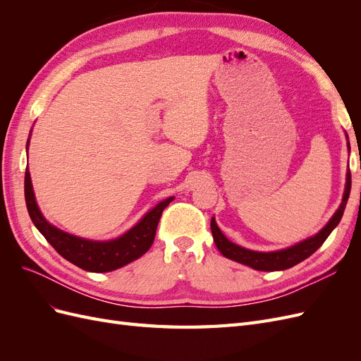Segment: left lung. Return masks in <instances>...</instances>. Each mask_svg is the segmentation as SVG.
<instances>
[{
	"label": "left lung",
	"mask_w": 361,
	"mask_h": 361,
	"mask_svg": "<svg viewBox=\"0 0 361 361\" xmlns=\"http://www.w3.org/2000/svg\"><path fill=\"white\" fill-rule=\"evenodd\" d=\"M349 192H351V171H348V174H346V188H345L342 204L336 211V214L333 215L329 224H326L318 235L305 239V241L293 245L290 248L272 251V253H259V251H251V250L243 248V247H239V245L228 241V239L221 233L220 228H218L215 220L212 218L211 231H212V236H214V243H215L216 248L220 250V253L223 256H226L227 259H232L235 262H239V264H244V265L251 267L257 271H281V269L292 268L297 264H300V262H302L304 259L312 256L314 251L325 243V239L330 236L333 228L338 223H341L345 206L349 199Z\"/></svg>",
	"instance_id": "8db88e82"
}]
</instances>
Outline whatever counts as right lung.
I'll return each instance as SVG.
<instances>
[{
	"instance_id": "right-lung-1",
	"label": "right lung",
	"mask_w": 361,
	"mask_h": 361,
	"mask_svg": "<svg viewBox=\"0 0 361 361\" xmlns=\"http://www.w3.org/2000/svg\"><path fill=\"white\" fill-rule=\"evenodd\" d=\"M24 190L27 209L31 221L35 223L37 231L45 236L47 241L56 248L60 256L69 260L71 264L90 272L113 271L123 265H128L129 262L138 259L140 256H143L152 247V244H154L158 221L162 215V211L166 209L169 203L173 200V197H169L158 203L154 209L145 215L143 220L120 238L113 239V241L97 243L59 231L57 227L51 226L45 218H43L36 204L35 192H32L28 167L25 169Z\"/></svg>"
}]
</instances>
